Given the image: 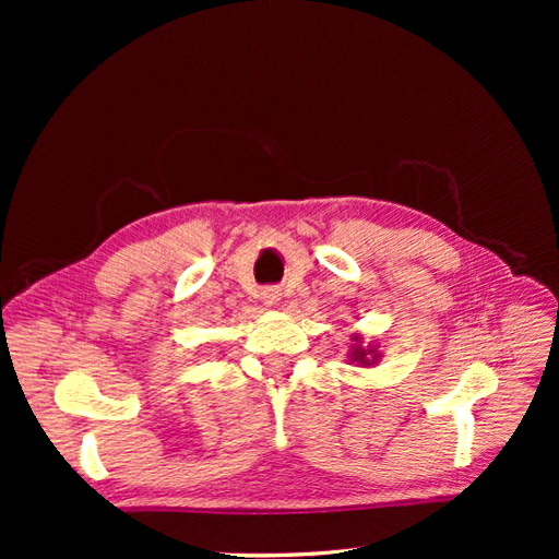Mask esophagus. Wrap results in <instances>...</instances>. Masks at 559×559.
<instances>
[{"instance_id": "esophagus-1", "label": "esophagus", "mask_w": 559, "mask_h": 559, "mask_svg": "<svg viewBox=\"0 0 559 559\" xmlns=\"http://www.w3.org/2000/svg\"><path fill=\"white\" fill-rule=\"evenodd\" d=\"M261 300L265 302L267 308H275L277 302L282 300V294H280V289H275V286H267V289L261 292Z\"/></svg>"}]
</instances>
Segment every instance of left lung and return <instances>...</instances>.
Wrapping results in <instances>:
<instances>
[{
  "mask_svg": "<svg viewBox=\"0 0 559 559\" xmlns=\"http://www.w3.org/2000/svg\"><path fill=\"white\" fill-rule=\"evenodd\" d=\"M382 359V352L378 345H361V335L354 333L352 335V345L347 352V361L359 364V366H376Z\"/></svg>",
  "mask_w": 559,
  "mask_h": 559,
  "instance_id": "1",
  "label": "left lung"
}]
</instances>
